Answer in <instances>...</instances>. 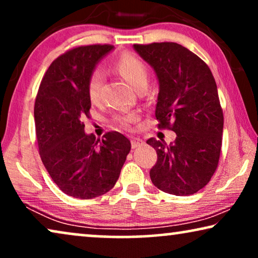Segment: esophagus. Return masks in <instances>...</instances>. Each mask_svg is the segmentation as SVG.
<instances>
[{
  "label": "esophagus",
  "mask_w": 258,
  "mask_h": 258,
  "mask_svg": "<svg viewBox=\"0 0 258 258\" xmlns=\"http://www.w3.org/2000/svg\"><path fill=\"white\" fill-rule=\"evenodd\" d=\"M144 144V141L143 140H141V139H132V147L134 148V149H135V148H139V147H141V146H143Z\"/></svg>",
  "instance_id": "esophagus-1"
}]
</instances>
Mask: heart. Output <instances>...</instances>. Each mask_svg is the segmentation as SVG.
I'll use <instances>...</instances> for the list:
<instances>
[{
  "label": "heart",
  "mask_w": 258,
  "mask_h": 258,
  "mask_svg": "<svg viewBox=\"0 0 258 258\" xmlns=\"http://www.w3.org/2000/svg\"><path fill=\"white\" fill-rule=\"evenodd\" d=\"M116 68L121 74L126 82L132 86L134 89L141 86H147L148 82V69L144 63L137 58L136 56L125 54L119 57L116 63ZM102 83H103V73L101 70H95L91 74L89 81H88V95L93 102H96L100 97ZM134 119V116H125V117L117 118V122L121 125H128Z\"/></svg>",
  "instance_id": "1"
}]
</instances>
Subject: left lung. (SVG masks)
Instances as JSON below:
<instances>
[{
	"mask_svg": "<svg viewBox=\"0 0 258 258\" xmlns=\"http://www.w3.org/2000/svg\"><path fill=\"white\" fill-rule=\"evenodd\" d=\"M133 47L156 74L158 126L176 133L170 144L154 137L147 141L157 153L151 182L164 192L192 195L209 183L220 160L223 111L216 82L209 67L181 44Z\"/></svg>",
	"mask_w": 258,
	"mask_h": 258,
	"instance_id": "left-lung-1",
	"label": "left lung"
}]
</instances>
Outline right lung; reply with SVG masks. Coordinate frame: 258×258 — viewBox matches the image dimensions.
Listing matches in <instances>:
<instances>
[{
	"label": "right lung",
	"mask_w": 258,
	"mask_h": 258,
	"mask_svg": "<svg viewBox=\"0 0 258 258\" xmlns=\"http://www.w3.org/2000/svg\"><path fill=\"white\" fill-rule=\"evenodd\" d=\"M112 45L74 48L49 67L35 101L38 150L45 169L67 195L89 200L114 188L130 141L117 132L97 140L84 133L91 101L88 81Z\"/></svg>",
	"instance_id": "obj_1"
}]
</instances>
